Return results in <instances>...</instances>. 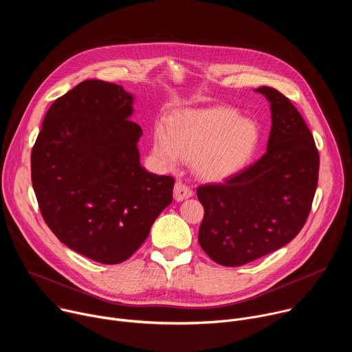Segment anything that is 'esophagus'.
Returning <instances> with one entry per match:
<instances>
[{
	"label": "esophagus",
	"instance_id": "1",
	"mask_svg": "<svg viewBox=\"0 0 352 352\" xmlns=\"http://www.w3.org/2000/svg\"><path fill=\"white\" fill-rule=\"evenodd\" d=\"M192 195H193V192H192V189H190L188 185L182 184L181 181H178V182L175 184V186H174V197H175L177 202H181V200L188 199V197H190Z\"/></svg>",
	"mask_w": 352,
	"mask_h": 352
}]
</instances>
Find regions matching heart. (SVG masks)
<instances>
[{"label": "heart", "mask_w": 352, "mask_h": 352, "mask_svg": "<svg viewBox=\"0 0 352 352\" xmlns=\"http://www.w3.org/2000/svg\"><path fill=\"white\" fill-rule=\"evenodd\" d=\"M261 139L255 122L242 120L230 109L186 113L170 129L159 125L153 136V153L159 163L173 168L192 162L197 177L223 181L242 170L254 157Z\"/></svg>", "instance_id": "obj_1"}]
</instances>
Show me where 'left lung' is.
Returning <instances> with one entry per match:
<instances>
[{"label": "left lung", "mask_w": 352, "mask_h": 352, "mask_svg": "<svg viewBox=\"0 0 352 352\" xmlns=\"http://www.w3.org/2000/svg\"><path fill=\"white\" fill-rule=\"evenodd\" d=\"M270 103L267 150L224 184L199 186L205 208L197 241L221 266H242L292 241L312 206L319 153L302 116L278 90L262 86Z\"/></svg>", "instance_id": "8db88e82"}]
</instances>
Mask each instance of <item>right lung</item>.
<instances>
[{"mask_svg": "<svg viewBox=\"0 0 352 352\" xmlns=\"http://www.w3.org/2000/svg\"><path fill=\"white\" fill-rule=\"evenodd\" d=\"M133 96L89 79L48 109L32 150L41 216L75 252L104 265L131 258L173 202L174 178L140 166Z\"/></svg>", "mask_w": 352, "mask_h": 352, "instance_id": "obj_1", "label": "right lung"}]
</instances>
